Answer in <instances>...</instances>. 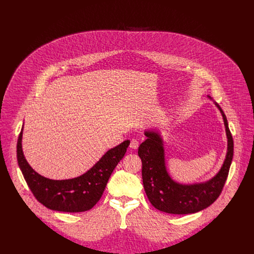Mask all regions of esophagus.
<instances>
[{
	"label": "esophagus",
	"mask_w": 254,
	"mask_h": 254,
	"mask_svg": "<svg viewBox=\"0 0 254 254\" xmlns=\"http://www.w3.org/2000/svg\"><path fill=\"white\" fill-rule=\"evenodd\" d=\"M138 146H139V142H138V140H137V139L132 138V139L130 140L129 148H131V149H133V150H136V149L138 148Z\"/></svg>",
	"instance_id": "1"
}]
</instances>
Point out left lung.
Wrapping results in <instances>:
<instances>
[{"label":"left lung","mask_w":254,"mask_h":254,"mask_svg":"<svg viewBox=\"0 0 254 254\" xmlns=\"http://www.w3.org/2000/svg\"><path fill=\"white\" fill-rule=\"evenodd\" d=\"M215 105L223 117L228 139L227 154L220 171L205 183L184 185L175 182L167 172L161 134L154 130L144 131L147 139L139 144L137 154L142 164L143 188L156 209L169 214H192L209 207L221 194L233 159L234 146L226 116L218 103L215 102Z\"/></svg>","instance_id":"left-lung-1"}]
</instances>
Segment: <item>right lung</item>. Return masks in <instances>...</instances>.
Returning <instances> with one entry per match:
<instances>
[{"label":"right lung","instance_id":"1","mask_svg":"<svg viewBox=\"0 0 254 254\" xmlns=\"http://www.w3.org/2000/svg\"><path fill=\"white\" fill-rule=\"evenodd\" d=\"M23 127L17 141V160L31 192L45 207L60 212L90 210L101 198L111 175L125 157L129 140L108 150L85 174L68 180H51L35 172L22 150Z\"/></svg>","mask_w":254,"mask_h":254}]
</instances>
